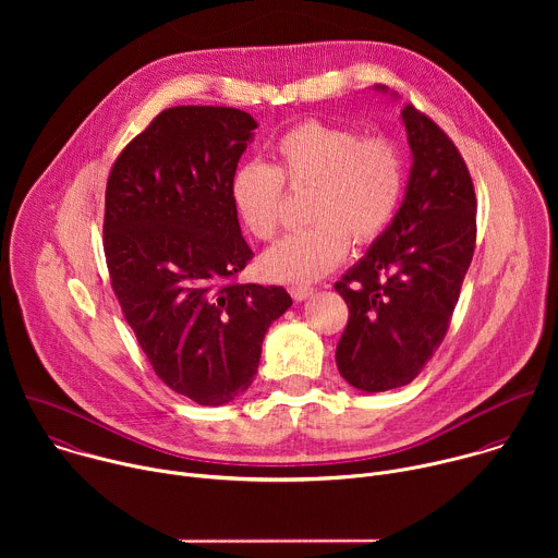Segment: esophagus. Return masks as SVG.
Returning a JSON list of instances; mask_svg holds the SVG:
<instances>
[{"mask_svg": "<svg viewBox=\"0 0 558 558\" xmlns=\"http://www.w3.org/2000/svg\"><path fill=\"white\" fill-rule=\"evenodd\" d=\"M289 291H291L293 300H298V302H302V300H306V298H311L315 293L313 287H291Z\"/></svg>", "mask_w": 558, "mask_h": 558, "instance_id": "esophagus-1", "label": "esophagus"}]
</instances>
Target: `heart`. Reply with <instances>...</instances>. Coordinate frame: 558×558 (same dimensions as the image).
Instances as JSON below:
<instances>
[{
	"label": "heart",
	"mask_w": 558,
	"mask_h": 558,
	"mask_svg": "<svg viewBox=\"0 0 558 558\" xmlns=\"http://www.w3.org/2000/svg\"><path fill=\"white\" fill-rule=\"evenodd\" d=\"M276 163L238 166L229 194L243 225L260 241L280 225L282 181L313 190L306 229L293 231L265 252L260 267L271 280L308 284L333 271L355 245L373 243L390 222L404 190L402 154L388 138L306 121L278 138Z\"/></svg>",
	"instance_id": "b5f03b06"
}]
</instances>
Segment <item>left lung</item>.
Returning a JSON list of instances; mask_svg holds the SVG:
<instances>
[{"mask_svg": "<svg viewBox=\"0 0 558 558\" xmlns=\"http://www.w3.org/2000/svg\"><path fill=\"white\" fill-rule=\"evenodd\" d=\"M397 101L384 86L373 88ZM411 172L404 201L368 252L336 282L349 325L336 349L357 390L411 384L441 344L476 238V201L454 143L411 104L400 114Z\"/></svg>", "mask_w": 558, "mask_h": 558, "instance_id": "1", "label": "left lung"}]
</instances>
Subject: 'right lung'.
Returning <instances> with one entry per match:
<instances>
[{
	"mask_svg": "<svg viewBox=\"0 0 558 558\" xmlns=\"http://www.w3.org/2000/svg\"><path fill=\"white\" fill-rule=\"evenodd\" d=\"M258 123L222 106L158 114L117 158L104 252L128 325L154 373L201 407L243 395L282 287L229 282L252 258L229 183Z\"/></svg>",
	"mask_w": 558,
	"mask_h": 558,
	"instance_id": "add662e5",
	"label": "right lung"
}]
</instances>
